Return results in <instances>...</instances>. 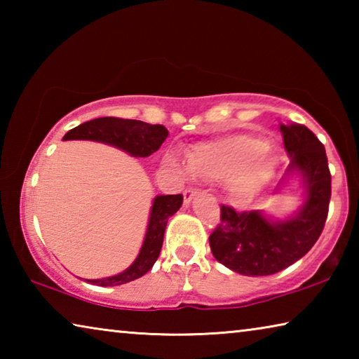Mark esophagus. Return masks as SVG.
<instances>
[{
  "label": "esophagus",
  "instance_id": "34e87169",
  "mask_svg": "<svg viewBox=\"0 0 359 359\" xmlns=\"http://www.w3.org/2000/svg\"><path fill=\"white\" fill-rule=\"evenodd\" d=\"M196 194H198L196 190H191V188H187V190L184 191V204H185V205H190V203L193 201Z\"/></svg>",
  "mask_w": 359,
  "mask_h": 359
}]
</instances>
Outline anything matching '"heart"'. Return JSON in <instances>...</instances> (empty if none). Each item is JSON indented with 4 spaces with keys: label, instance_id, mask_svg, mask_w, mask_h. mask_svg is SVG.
Listing matches in <instances>:
<instances>
[{
    "label": "heart",
    "instance_id": "b5f03b06",
    "mask_svg": "<svg viewBox=\"0 0 359 359\" xmlns=\"http://www.w3.org/2000/svg\"><path fill=\"white\" fill-rule=\"evenodd\" d=\"M169 163L175 165L174 158ZM193 177L228 180V193L238 205L252 203L276 174V160L263 139L250 135H228L199 142L187 151Z\"/></svg>",
    "mask_w": 359,
    "mask_h": 359
}]
</instances>
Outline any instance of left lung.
<instances>
[{
  "label": "left lung",
  "instance_id": "left-lung-1",
  "mask_svg": "<svg viewBox=\"0 0 359 359\" xmlns=\"http://www.w3.org/2000/svg\"><path fill=\"white\" fill-rule=\"evenodd\" d=\"M280 131L290 165L274 194L299 180L301 204L283 218L222 205V222L209 238L218 263L241 276H271L296 263L317 242L327 217L331 174L323 144L302 125H280Z\"/></svg>",
  "mask_w": 359,
  "mask_h": 359
}]
</instances>
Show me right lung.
Returning <instances> with one entry per match:
<instances>
[{
    "instance_id": "obj_1",
    "label": "right lung",
    "mask_w": 359,
    "mask_h": 359,
    "mask_svg": "<svg viewBox=\"0 0 359 359\" xmlns=\"http://www.w3.org/2000/svg\"><path fill=\"white\" fill-rule=\"evenodd\" d=\"M169 131L163 125H150L141 120H125L115 117L95 118L69 130L63 141H95L102 142L135 158L150 156L166 141ZM184 203L182 194H158L151 201L147 229L136 259L118 274L104 278H85V282L100 287H117L136 280L154 267L160 257L163 236L169 217H172Z\"/></svg>"
}]
</instances>
